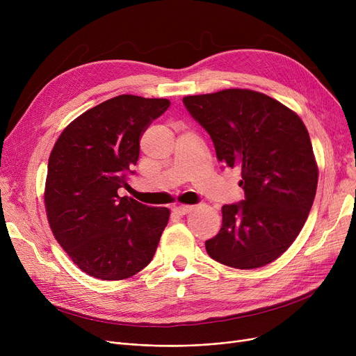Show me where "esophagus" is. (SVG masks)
I'll return each mask as SVG.
<instances>
[{
    "label": "esophagus",
    "instance_id": "1",
    "mask_svg": "<svg viewBox=\"0 0 356 356\" xmlns=\"http://www.w3.org/2000/svg\"><path fill=\"white\" fill-rule=\"evenodd\" d=\"M192 211H193V207H189V204H177L175 208V212L177 215H188Z\"/></svg>",
    "mask_w": 356,
    "mask_h": 356
}]
</instances>
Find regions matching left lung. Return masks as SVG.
Segmentation results:
<instances>
[{"label":"left lung","instance_id":"obj_1","mask_svg":"<svg viewBox=\"0 0 356 356\" xmlns=\"http://www.w3.org/2000/svg\"><path fill=\"white\" fill-rule=\"evenodd\" d=\"M208 131L218 160L239 167L245 199L222 207V228L204 247L232 268L264 267L300 234L317 188V164L303 121L264 93L225 89L184 97Z\"/></svg>","mask_w":356,"mask_h":356}]
</instances>
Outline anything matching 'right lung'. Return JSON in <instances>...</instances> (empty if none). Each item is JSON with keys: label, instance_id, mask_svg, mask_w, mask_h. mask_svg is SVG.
I'll list each match as a JSON object with an SVG mask.
<instances>
[{"label": "right lung", "instance_id": "add662e5", "mask_svg": "<svg viewBox=\"0 0 356 356\" xmlns=\"http://www.w3.org/2000/svg\"><path fill=\"white\" fill-rule=\"evenodd\" d=\"M170 106L168 99L120 95L88 109L56 141L44 204L51 232L83 273L124 280L149 264L170 211L128 196L140 138Z\"/></svg>", "mask_w": 356, "mask_h": 356}]
</instances>
